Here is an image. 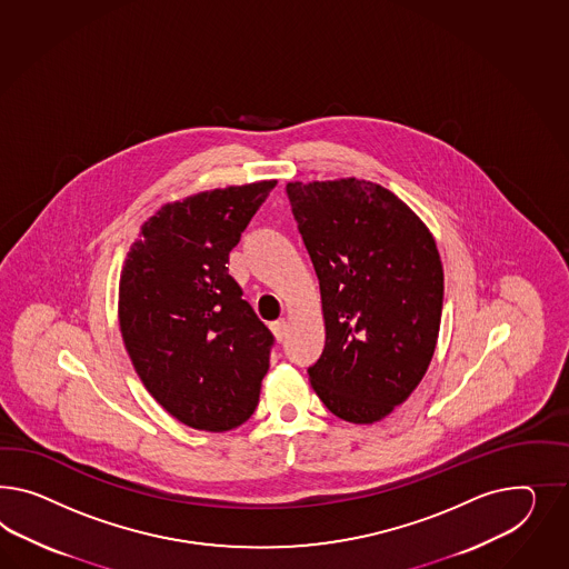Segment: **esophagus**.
Listing matches in <instances>:
<instances>
[{
	"label": "esophagus",
	"instance_id": "esophagus-1",
	"mask_svg": "<svg viewBox=\"0 0 569 569\" xmlns=\"http://www.w3.org/2000/svg\"><path fill=\"white\" fill-rule=\"evenodd\" d=\"M288 321L286 319H281V321H276V323L271 325V331H273V336H276L277 341H283L286 336H288Z\"/></svg>",
	"mask_w": 569,
	"mask_h": 569
}]
</instances>
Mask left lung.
Returning a JSON list of instances; mask_svg holds the SVG:
<instances>
[{
	"instance_id": "1",
	"label": "left lung",
	"mask_w": 569,
	"mask_h": 569,
	"mask_svg": "<svg viewBox=\"0 0 569 569\" xmlns=\"http://www.w3.org/2000/svg\"><path fill=\"white\" fill-rule=\"evenodd\" d=\"M286 192L323 300L327 338L310 383L341 420L377 422L429 369L443 310L437 246L383 186L348 178Z\"/></svg>"
}]
</instances>
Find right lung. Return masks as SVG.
I'll use <instances>...</instances> for the list:
<instances>
[{
    "instance_id": "1",
    "label": "right lung",
    "mask_w": 569,
    "mask_h": 569,
    "mask_svg": "<svg viewBox=\"0 0 569 569\" xmlns=\"http://www.w3.org/2000/svg\"><path fill=\"white\" fill-rule=\"evenodd\" d=\"M273 186L166 204L123 262V346L147 391L192 429H236L259 403L276 338L242 300L228 261Z\"/></svg>"
}]
</instances>
